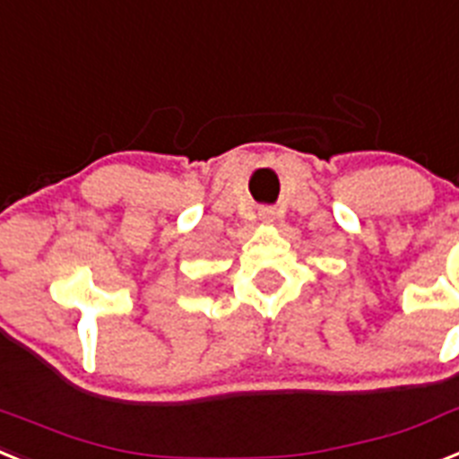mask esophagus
Here are the masks:
<instances>
[{"label":"esophagus","mask_w":459,"mask_h":459,"mask_svg":"<svg viewBox=\"0 0 459 459\" xmlns=\"http://www.w3.org/2000/svg\"><path fill=\"white\" fill-rule=\"evenodd\" d=\"M260 218L264 222H272L273 218H276V211H273V209H260Z\"/></svg>","instance_id":"1"}]
</instances>
